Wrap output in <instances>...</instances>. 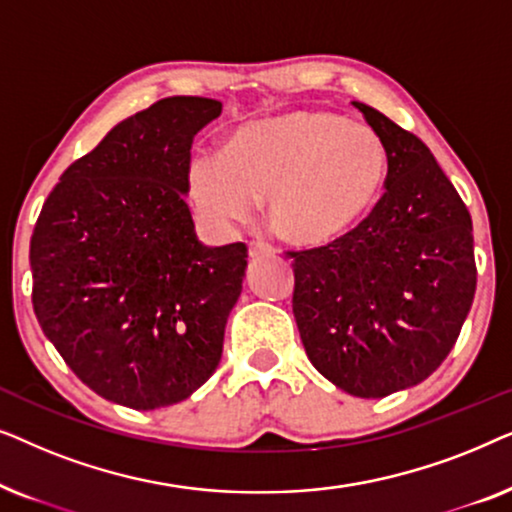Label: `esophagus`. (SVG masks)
<instances>
[{
    "label": "esophagus",
    "instance_id": "esophagus-1",
    "mask_svg": "<svg viewBox=\"0 0 512 512\" xmlns=\"http://www.w3.org/2000/svg\"><path fill=\"white\" fill-rule=\"evenodd\" d=\"M270 251H272V247H270V244H265V242H251V244H249V256H251V258L263 256V254H270Z\"/></svg>",
    "mask_w": 512,
    "mask_h": 512
}]
</instances>
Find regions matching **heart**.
<instances>
[{"instance_id":"1","label":"heart","mask_w":512,"mask_h":512,"mask_svg":"<svg viewBox=\"0 0 512 512\" xmlns=\"http://www.w3.org/2000/svg\"><path fill=\"white\" fill-rule=\"evenodd\" d=\"M389 149L370 125L328 109H291L237 130L226 156H198L188 191L202 219L226 230L265 216L284 242L321 249L356 233L380 205Z\"/></svg>"}]
</instances>
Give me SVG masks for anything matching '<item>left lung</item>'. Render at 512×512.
<instances>
[{
  "label": "left lung",
  "instance_id": "obj_1",
  "mask_svg": "<svg viewBox=\"0 0 512 512\" xmlns=\"http://www.w3.org/2000/svg\"><path fill=\"white\" fill-rule=\"evenodd\" d=\"M389 149V181L363 226L293 258V317L307 359L359 398L426 380L473 305L471 214L422 139L354 102Z\"/></svg>",
  "mask_w": 512,
  "mask_h": 512
}]
</instances>
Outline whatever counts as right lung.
<instances>
[{
	"label": "right lung",
	"mask_w": 512,
	"mask_h": 512,
	"mask_svg": "<svg viewBox=\"0 0 512 512\" xmlns=\"http://www.w3.org/2000/svg\"><path fill=\"white\" fill-rule=\"evenodd\" d=\"M221 114L165 97L62 172L30 240L41 331L95 394L156 410L219 366L247 244L205 247L184 200L193 137Z\"/></svg>",
	"instance_id": "1"
}]
</instances>
